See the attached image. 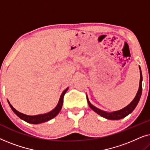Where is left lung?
<instances>
[{"label": "left lung", "instance_id": "left-lung-1", "mask_svg": "<svg viewBox=\"0 0 150 150\" xmlns=\"http://www.w3.org/2000/svg\"><path fill=\"white\" fill-rule=\"evenodd\" d=\"M139 69H140V83H139V90H138V91H137V95H136V96H135V98H134V100H133L128 106H126V107L122 108V109L117 110V111L108 112L104 111V110H100V109H99V108H98L97 107H96V106L92 105V104L90 103L88 98L87 97V102H88V104H89V107L91 108L92 110H93L96 112H97L98 115H100V116L106 118V119H108V120H120V119L125 117H126L127 115H128L131 113V112L134 110V108H136L137 105L138 104L139 102V100H140L141 93H142L143 77H142V73H141L140 66H139Z\"/></svg>", "mask_w": 150, "mask_h": 150}]
</instances>
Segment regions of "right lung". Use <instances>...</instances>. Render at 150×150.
I'll return each mask as SVG.
<instances>
[{
	"instance_id": "obj_1",
	"label": "right lung",
	"mask_w": 150,
	"mask_h": 150,
	"mask_svg": "<svg viewBox=\"0 0 150 150\" xmlns=\"http://www.w3.org/2000/svg\"><path fill=\"white\" fill-rule=\"evenodd\" d=\"M67 89H68V87L63 91V92L62 93V94H61V96L60 97V99H59L58 104H57V106L54 108V109H53L52 110H51L50 112H47V113L38 115L31 116V115H27L22 113V112L18 111L17 110L15 109V108L12 106L11 104L9 103V102L8 101V100L7 101H8V102H9L10 107H11L12 110L14 112V113H15L17 116L19 117L20 119H22V120H23L24 121H25V122H26L30 123V124H41V123H43V122H48V121L50 120L51 119L54 118V117H56L57 115L59 114V112H60V110L63 106V97H64L65 93H66Z\"/></svg>"
}]
</instances>
